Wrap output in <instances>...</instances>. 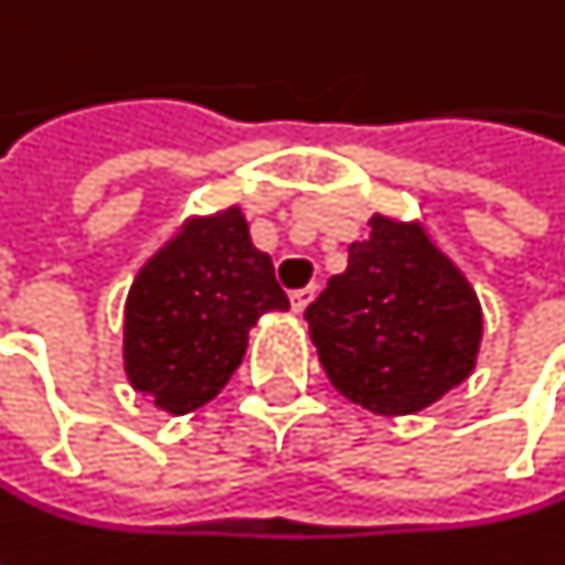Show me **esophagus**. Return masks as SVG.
Returning a JSON list of instances; mask_svg holds the SVG:
<instances>
[{
    "label": "esophagus",
    "instance_id": "esophagus-1",
    "mask_svg": "<svg viewBox=\"0 0 565 565\" xmlns=\"http://www.w3.org/2000/svg\"><path fill=\"white\" fill-rule=\"evenodd\" d=\"M317 297V287L313 284H307V287H300V290H290V307H294V313H303L307 310V303Z\"/></svg>",
    "mask_w": 565,
    "mask_h": 565
}]
</instances>
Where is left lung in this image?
<instances>
[{"instance_id":"left-lung-1","label":"left lung","mask_w":565,"mask_h":565,"mask_svg":"<svg viewBox=\"0 0 565 565\" xmlns=\"http://www.w3.org/2000/svg\"><path fill=\"white\" fill-rule=\"evenodd\" d=\"M303 317L333 390L376 415L422 412L461 386L484 337L475 287L425 222L383 212Z\"/></svg>"}]
</instances>
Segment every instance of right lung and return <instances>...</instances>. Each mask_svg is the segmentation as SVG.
Wrapping results in <instances>:
<instances>
[{"instance_id":"1","label":"right lung","mask_w":565,"mask_h":565,"mask_svg":"<svg viewBox=\"0 0 565 565\" xmlns=\"http://www.w3.org/2000/svg\"><path fill=\"white\" fill-rule=\"evenodd\" d=\"M275 265L238 205L189 215L137 271L124 303V373L170 415L225 390L258 317L287 310Z\"/></svg>"}]
</instances>
